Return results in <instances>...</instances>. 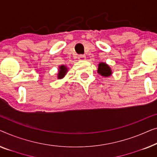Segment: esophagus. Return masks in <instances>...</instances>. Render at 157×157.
<instances>
[{
  "mask_svg": "<svg viewBox=\"0 0 157 157\" xmlns=\"http://www.w3.org/2000/svg\"><path fill=\"white\" fill-rule=\"evenodd\" d=\"M78 59L79 60H85L86 57L85 56H82V55H80V56H78Z\"/></svg>",
  "mask_w": 157,
  "mask_h": 157,
  "instance_id": "1",
  "label": "esophagus"
}]
</instances>
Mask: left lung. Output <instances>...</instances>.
<instances>
[{
    "label": "left lung",
    "mask_w": 157,
    "mask_h": 157,
    "mask_svg": "<svg viewBox=\"0 0 157 157\" xmlns=\"http://www.w3.org/2000/svg\"><path fill=\"white\" fill-rule=\"evenodd\" d=\"M98 73L104 78H109L112 75V71L111 67L107 63L101 62L98 64Z\"/></svg>",
    "instance_id": "left-lung-1"
}]
</instances>
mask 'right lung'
Returning a JSON list of instances; mask_svg holds the SVG:
<instances>
[{
	"label": "right lung",
	"mask_w": 157,
	"mask_h": 157,
	"mask_svg": "<svg viewBox=\"0 0 157 157\" xmlns=\"http://www.w3.org/2000/svg\"><path fill=\"white\" fill-rule=\"evenodd\" d=\"M58 69V73H57V79H63L66 75L68 72V68L66 65L59 66Z\"/></svg>",
	"instance_id": "1"
}]
</instances>
